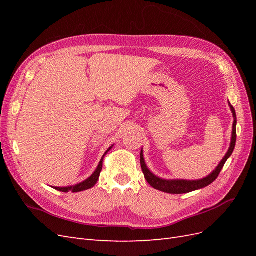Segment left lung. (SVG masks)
I'll return each instance as SVG.
<instances>
[{
  "mask_svg": "<svg viewBox=\"0 0 256 256\" xmlns=\"http://www.w3.org/2000/svg\"><path fill=\"white\" fill-rule=\"evenodd\" d=\"M232 113H233V118H234V122H233V131H232V140H230V148L226 152V156L221 160L219 166L216 168L214 171L209 174L207 177L203 178V180H162V178L156 176L152 174L147 166L145 164V160L143 156V150H141V156H140V162H141V168L144 174L145 180H147L152 188L157 189L162 192H166V193H171V194H182V193H188L191 191H196L198 189H202L207 187L208 184H212L216 177L219 176L221 170L223 168L224 164H226V160L230 157V154H233L235 145H236V124H237V118H236V112L235 109L230 104Z\"/></svg>",
  "mask_w": 256,
  "mask_h": 256,
  "instance_id": "8db88e82",
  "label": "left lung"
}]
</instances>
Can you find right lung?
<instances>
[{"label":"right lung","mask_w":256,"mask_h":256,"mask_svg":"<svg viewBox=\"0 0 256 256\" xmlns=\"http://www.w3.org/2000/svg\"><path fill=\"white\" fill-rule=\"evenodd\" d=\"M112 147H113V145L104 152L102 160H100V162H99L97 168L95 170V172L92 173V176H90L88 180H85L84 182H82L80 184H76L74 186H69V187H53V188L56 189V190L62 191V192H69V191H72V192H80V191H84V190H88V189H90V188L94 187V186L96 184V182H98V178L100 176V172H102V170L104 158L106 154H108V152H109L112 148Z\"/></svg>","instance_id":"obj_1"}]
</instances>
